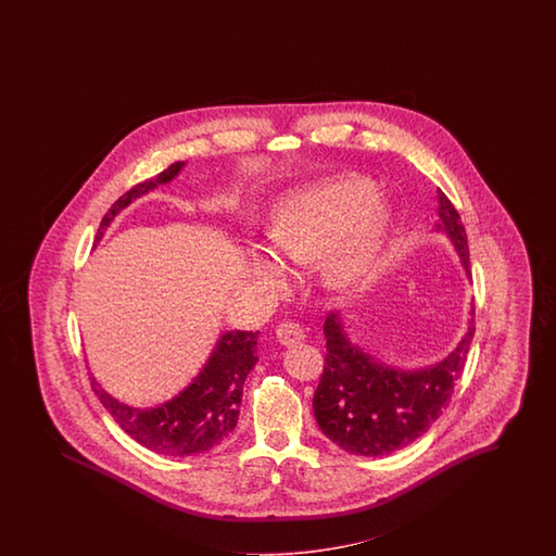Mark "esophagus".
I'll list each match as a JSON object with an SVG mask.
<instances>
[{
  "label": "esophagus",
  "mask_w": 556,
  "mask_h": 556,
  "mask_svg": "<svg viewBox=\"0 0 556 556\" xmlns=\"http://www.w3.org/2000/svg\"><path fill=\"white\" fill-rule=\"evenodd\" d=\"M275 334H277L279 344H283L287 349L298 346V344H302L303 340H305V332H303L302 326L295 324V321H281L277 326Z\"/></svg>",
  "instance_id": "34e87169"
}]
</instances>
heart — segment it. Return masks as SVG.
<instances>
[{"label": "heart", "mask_w": 556, "mask_h": 556, "mask_svg": "<svg viewBox=\"0 0 556 556\" xmlns=\"http://www.w3.org/2000/svg\"><path fill=\"white\" fill-rule=\"evenodd\" d=\"M375 202L377 189L361 177L300 189L279 205L270 222V249L293 267L324 258V281L349 289L370 269L388 230L389 214ZM244 275L261 293H277L286 283L283 267L263 251L251 253Z\"/></svg>", "instance_id": "b5f03b06"}]
</instances>
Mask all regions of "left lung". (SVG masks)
<instances>
[{
  "label": "left lung",
  "mask_w": 556,
  "mask_h": 556,
  "mask_svg": "<svg viewBox=\"0 0 556 556\" xmlns=\"http://www.w3.org/2000/svg\"><path fill=\"white\" fill-rule=\"evenodd\" d=\"M438 203L437 230L451 238L467 277H471L460 216L442 191H438ZM472 334L471 318L446 358L424 369H397L358 349L346 337L342 318L330 314L324 321V372L314 393V416L321 432L346 453L361 456L389 455L412 444L430 430L451 402Z\"/></svg>",
  "instance_id": "left-lung-1"
}]
</instances>
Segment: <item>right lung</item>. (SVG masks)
<instances>
[{
	"instance_id": "obj_1",
	"label": "right lung",
	"mask_w": 556,
	"mask_h": 556,
	"mask_svg": "<svg viewBox=\"0 0 556 556\" xmlns=\"http://www.w3.org/2000/svg\"><path fill=\"white\" fill-rule=\"evenodd\" d=\"M184 165L186 163H173L156 177L126 191L101 219L96 242H100L112 219L126 205L149 193L154 187L175 179ZM256 338L258 332L242 330H230L222 334L200 375L179 395L156 407L140 409L122 404L105 389H101L96 377H89L91 388L112 418L118 421L119 428L152 453L167 456L207 453L218 448L235 432L242 404V388L254 363L258 361Z\"/></svg>"
}]
</instances>
